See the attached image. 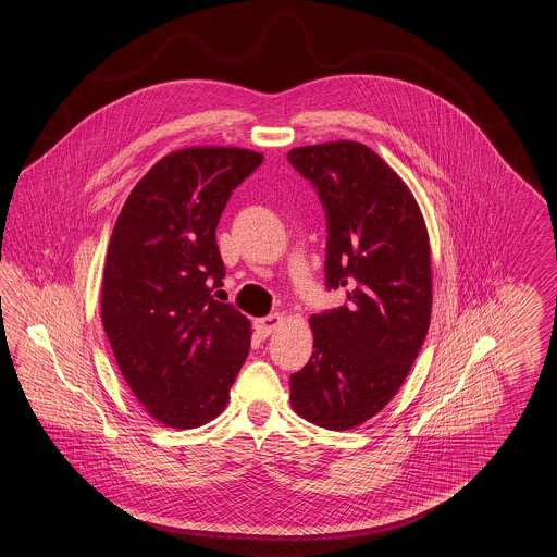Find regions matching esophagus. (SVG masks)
<instances>
[{
  "label": "esophagus",
  "mask_w": 557,
  "mask_h": 557,
  "mask_svg": "<svg viewBox=\"0 0 557 557\" xmlns=\"http://www.w3.org/2000/svg\"><path fill=\"white\" fill-rule=\"evenodd\" d=\"M282 315L275 313V315H269V318L257 319L255 321V332L259 338H267L280 323H282Z\"/></svg>",
  "instance_id": "esophagus-1"
}]
</instances>
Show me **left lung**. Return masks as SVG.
Here are the masks:
<instances>
[{"instance_id": "left-lung-1", "label": "left lung", "mask_w": 557, "mask_h": 557, "mask_svg": "<svg viewBox=\"0 0 557 557\" xmlns=\"http://www.w3.org/2000/svg\"><path fill=\"white\" fill-rule=\"evenodd\" d=\"M325 211V288L346 300L311 315L313 355L290 375L294 411L327 430L368 422L424 345L432 309L422 212L397 173L357 141L294 148Z\"/></svg>"}]
</instances>
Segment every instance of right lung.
Returning <instances> with one entry per match:
<instances>
[{
  "label": "right lung",
  "instance_id": "right-lung-1",
  "mask_svg": "<svg viewBox=\"0 0 557 557\" xmlns=\"http://www.w3.org/2000/svg\"><path fill=\"white\" fill-rule=\"evenodd\" d=\"M263 154L186 148L159 160L119 214L102 280L114 359L148 413L171 428L216 418L250 348V321L212 292L225 265L221 212Z\"/></svg>",
  "mask_w": 557,
  "mask_h": 557
}]
</instances>
